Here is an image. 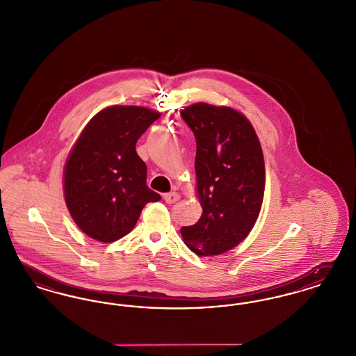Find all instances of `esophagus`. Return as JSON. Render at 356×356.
<instances>
[{
    "instance_id": "34e87169",
    "label": "esophagus",
    "mask_w": 356,
    "mask_h": 356,
    "mask_svg": "<svg viewBox=\"0 0 356 356\" xmlns=\"http://www.w3.org/2000/svg\"><path fill=\"white\" fill-rule=\"evenodd\" d=\"M163 198H165V201H166L168 204H174V202H177V201L181 198V195H179L177 191H170V193H166V194L163 195Z\"/></svg>"
}]
</instances>
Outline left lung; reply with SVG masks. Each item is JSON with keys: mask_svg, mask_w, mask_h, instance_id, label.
<instances>
[{"mask_svg": "<svg viewBox=\"0 0 356 356\" xmlns=\"http://www.w3.org/2000/svg\"><path fill=\"white\" fill-rule=\"evenodd\" d=\"M197 140V195L202 216L182 226L187 248L218 256L243 241L256 224L265 190L259 136L249 119L226 106L195 103L181 111Z\"/></svg>", "mask_w": 356, "mask_h": 356, "instance_id": "obj_1", "label": "left lung"}]
</instances>
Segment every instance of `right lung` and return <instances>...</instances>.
I'll return each instance as SVG.
<instances>
[{"label": "right lung", "mask_w": 356, "mask_h": 356, "mask_svg": "<svg viewBox=\"0 0 356 356\" xmlns=\"http://www.w3.org/2000/svg\"><path fill=\"white\" fill-rule=\"evenodd\" d=\"M161 113L140 106H110L95 115L70 152L64 200L79 229L100 243L129 234L142 209L161 195L146 185L147 166L135 145Z\"/></svg>", "instance_id": "right-lung-1"}]
</instances>
